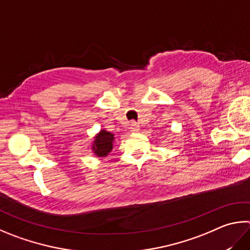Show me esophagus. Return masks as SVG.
<instances>
[{
    "label": "esophagus",
    "instance_id": "34e87169",
    "mask_svg": "<svg viewBox=\"0 0 250 250\" xmlns=\"http://www.w3.org/2000/svg\"><path fill=\"white\" fill-rule=\"evenodd\" d=\"M130 131L132 133H135V132H139L140 131V126L137 125V124H134V122H132V124L130 125Z\"/></svg>",
    "mask_w": 250,
    "mask_h": 250
}]
</instances>
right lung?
<instances>
[{"mask_svg":"<svg viewBox=\"0 0 250 250\" xmlns=\"http://www.w3.org/2000/svg\"><path fill=\"white\" fill-rule=\"evenodd\" d=\"M113 141H115V134L109 131L102 129L98 133L95 134L92 145H90V149L95 157H106L112 151Z\"/></svg>","mask_w":250,"mask_h":250,"instance_id":"1","label":"right lung"}]
</instances>
